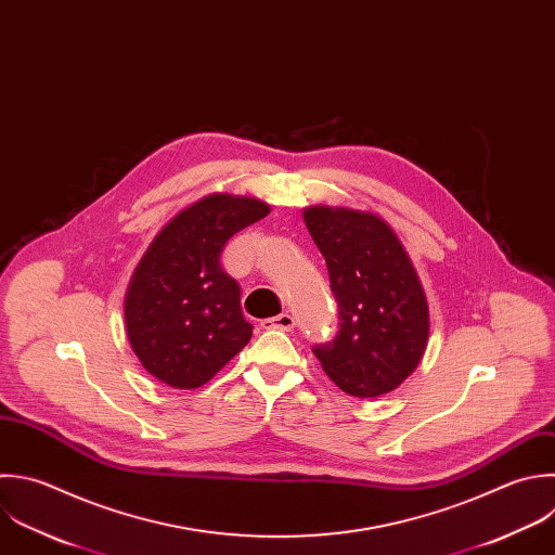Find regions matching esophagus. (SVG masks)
Returning <instances> with one entry per match:
<instances>
[{
	"label": "esophagus",
	"mask_w": 555,
	"mask_h": 555,
	"mask_svg": "<svg viewBox=\"0 0 555 555\" xmlns=\"http://www.w3.org/2000/svg\"><path fill=\"white\" fill-rule=\"evenodd\" d=\"M262 327L264 330H282V332H291L295 327V319L288 314V312H282L278 317H271V319H264L262 321Z\"/></svg>",
	"instance_id": "1"
}]
</instances>
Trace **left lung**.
<instances>
[{
  "instance_id": "obj_1",
  "label": "left lung",
  "mask_w": 555,
  "mask_h": 555,
  "mask_svg": "<svg viewBox=\"0 0 555 555\" xmlns=\"http://www.w3.org/2000/svg\"><path fill=\"white\" fill-rule=\"evenodd\" d=\"M306 228L325 258L338 334L314 345L327 377L353 397L395 390L421 362L429 310L392 228L371 212L310 206Z\"/></svg>"
}]
</instances>
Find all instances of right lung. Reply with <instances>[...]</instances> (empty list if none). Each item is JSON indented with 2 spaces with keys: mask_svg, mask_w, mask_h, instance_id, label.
I'll return each instance as SVG.
<instances>
[{
  "mask_svg": "<svg viewBox=\"0 0 555 555\" xmlns=\"http://www.w3.org/2000/svg\"><path fill=\"white\" fill-rule=\"evenodd\" d=\"M254 197L215 193L182 210L154 238L126 293V330L147 373L199 388L251 338L241 288L221 269L225 243L269 215Z\"/></svg>",
  "mask_w": 555,
  "mask_h": 555,
  "instance_id": "add662e5",
  "label": "right lung"
}]
</instances>
